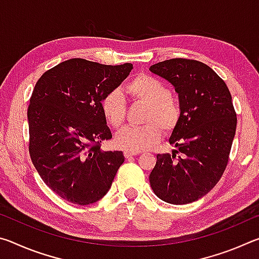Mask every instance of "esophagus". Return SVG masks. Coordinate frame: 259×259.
<instances>
[{
	"mask_svg": "<svg viewBox=\"0 0 259 259\" xmlns=\"http://www.w3.org/2000/svg\"><path fill=\"white\" fill-rule=\"evenodd\" d=\"M138 153L137 152H130V151H124V156L126 157V159H128V157H131V156H134V155H137Z\"/></svg>",
	"mask_w": 259,
	"mask_h": 259,
	"instance_id": "1",
	"label": "esophagus"
}]
</instances>
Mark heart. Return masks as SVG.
I'll list each match as a JSON object with an SVG mask.
<instances>
[{"label":"heart","mask_w":259,"mask_h":259,"mask_svg":"<svg viewBox=\"0 0 259 259\" xmlns=\"http://www.w3.org/2000/svg\"><path fill=\"white\" fill-rule=\"evenodd\" d=\"M128 93L134 100L147 105L146 125L125 126L114 138L115 145L124 151L140 152L147 150L160 140L161 129L172 130L181 117V109L171 98V91L163 82L147 74H140L128 85ZM100 108L107 123L114 129L120 128L124 121L125 107L122 95L112 90L104 96Z\"/></svg>","instance_id":"b5f03b06"}]
</instances>
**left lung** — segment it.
<instances>
[{
  "label": "left lung",
  "mask_w": 259,
  "mask_h": 259,
  "mask_svg": "<svg viewBox=\"0 0 259 259\" xmlns=\"http://www.w3.org/2000/svg\"><path fill=\"white\" fill-rule=\"evenodd\" d=\"M150 71L171 83L181 109L168 140L177 150L156 155L151 187L164 202H194L212 190L229 161L236 129L232 96L214 71L198 60L169 59ZM177 151L183 154L178 159Z\"/></svg>",
  "instance_id": "left-lung-1"
}]
</instances>
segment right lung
<instances>
[{
	"label": "right lung",
	"instance_id": "right-lung-1",
	"mask_svg": "<svg viewBox=\"0 0 259 259\" xmlns=\"http://www.w3.org/2000/svg\"><path fill=\"white\" fill-rule=\"evenodd\" d=\"M133 67L73 58L47 71L35 84L27 111L30 159L61 199L85 205L111 188L124 155L100 148L112 138L100 102Z\"/></svg>",
	"mask_w": 259,
	"mask_h": 259
}]
</instances>
